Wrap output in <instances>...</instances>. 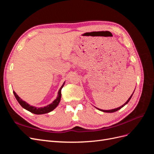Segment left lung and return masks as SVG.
<instances>
[{
  "label": "left lung",
  "instance_id": "obj_1",
  "mask_svg": "<svg viewBox=\"0 0 154 154\" xmlns=\"http://www.w3.org/2000/svg\"><path fill=\"white\" fill-rule=\"evenodd\" d=\"M132 95H133V94L131 95V96H130L129 98H128V100L127 101V102H126L125 103H124L122 106H119V107H118V108H116V109H112V110H101V109H97L98 110H101V111H102V112H109V113H110V112H116V111H117V110H119V109H121L122 108L123 106H124L126 104H127L128 103V101H130V100L131 99V97H132Z\"/></svg>",
  "mask_w": 154,
  "mask_h": 154
}]
</instances>
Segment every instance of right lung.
Wrapping results in <instances>:
<instances>
[{"label":"right lung","mask_w":154,"mask_h":154,"mask_svg":"<svg viewBox=\"0 0 154 154\" xmlns=\"http://www.w3.org/2000/svg\"><path fill=\"white\" fill-rule=\"evenodd\" d=\"M64 84H65V82L63 83L62 86L60 88V90L58 92V97H57V99H56L51 104L46 106H44V107H41V108H36V107L29 105L28 103H27L26 102L23 101L20 97H18V96L16 94L15 91H13V94H14V95H15L16 99L18 101V103H19V104L23 107V108L26 109L27 110L31 112V113H33L35 114H43L50 112L56 108V107L58 106V105L59 104L60 101V99H61V96H62L61 90H62V87H63Z\"/></svg>","instance_id":"obj_1"}]
</instances>
